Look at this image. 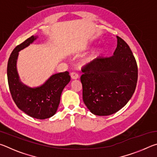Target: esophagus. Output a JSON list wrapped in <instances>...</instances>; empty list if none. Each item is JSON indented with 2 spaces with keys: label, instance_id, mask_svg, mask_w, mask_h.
Wrapping results in <instances>:
<instances>
[{
  "label": "esophagus",
  "instance_id": "34e87169",
  "mask_svg": "<svg viewBox=\"0 0 157 157\" xmlns=\"http://www.w3.org/2000/svg\"><path fill=\"white\" fill-rule=\"evenodd\" d=\"M71 77L73 79H77L79 78L78 74L75 72H72L71 73Z\"/></svg>",
  "mask_w": 157,
  "mask_h": 157
}]
</instances>
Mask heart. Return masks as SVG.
<instances>
[{
	"instance_id": "heart-1",
	"label": "heart",
	"mask_w": 157,
	"mask_h": 157,
	"mask_svg": "<svg viewBox=\"0 0 157 157\" xmlns=\"http://www.w3.org/2000/svg\"><path fill=\"white\" fill-rule=\"evenodd\" d=\"M101 54H102V50L100 49L97 50L96 51L94 52V53H92L91 55H90L89 56L84 60V63H91L92 62H94L98 57L100 56Z\"/></svg>"
}]
</instances>
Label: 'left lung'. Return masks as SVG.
<instances>
[{
    "label": "left lung",
    "instance_id": "obj_1",
    "mask_svg": "<svg viewBox=\"0 0 157 157\" xmlns=\"http://www.w3.org/2000/svg\"><path fill=\"white\" fill-rule=\"evenodd\" d=\"M118 44L111 57H98L83 66L80 79L84 104L97 116H109L125 105L136 89V61L125 41L116 36Z\"/></svg>",
    "mask_w": 157,
    "mask_h": 157
}]
</instances>
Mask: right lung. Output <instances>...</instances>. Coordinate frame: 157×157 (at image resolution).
<instances>
[{
	"label": "right lung",
	"instance_id": "1",
	"mask_svg": "<svg viewBox=\"0 0 157 157\" xmlns=\"http://www.w3.org/2000/svg\"><path fill=\"white\" fill-rule=\"evenodd\" d=\"M36 39L32 36L13 50L7 63V74L10 91L15 104L21 111L36 119L48 118L56 113L63 89L71 80L68 71L53 75L44 85L29 88L19 81L17 71L18 52Z\"/></svg>",
	"mask_w": 157,
	"mask_h": 157
}]
</instances>
